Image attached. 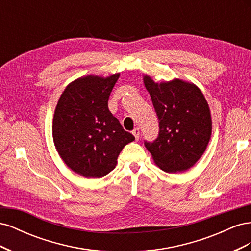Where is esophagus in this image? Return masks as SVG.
<instances>
[{
  "label": "esophagus",
  "instance_id": "34e87169",
  "mask_svg": "<svg viewBox=\"0 0 251 251\" xmlns=\"http://www.w3.org/2000/svg\"><path fill=\"white\" fill-rule=\"evenodd\" d=\"M132 134L134 135L135 139H136V140H138V139H139V135H140V130H139L138 127H135L134 130L132 131Z\"/></svg>",
  "mask_w": 251,
  "mask_h": 251
}]
</instances>
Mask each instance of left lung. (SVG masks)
Returning <instances> with one entry per match:
<instances>
[{
	"label": "left lung",
	"mask_w": 251,
	"mask_h": 251,
	"mask_svg": "<svg viewBox=\"0 0 251 251\" xmlns=\"http://www.w3.org/2000/svg\"><path fill=\"white\" fill-rule=\"evenodd\" d=\"M144 85L159 123L157 138L144 140V146L164 172L188 170L203 155L211 135L206 100L193 83L179 79L155 83L144 76Z\"/></svg>",
	"instance_id": "8db88e82"
}]
</instances>
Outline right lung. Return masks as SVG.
I'll list each match as a JSON object with an SVG mask.
<instances>
[{
    "label": "right lung",
    "mask_w": 251,
    "mask_h": 251,
    "mask_svg": "<svg viewBox=\"0 0 251 251\" xmlns=\"http://www.w3.org/2000/svg\"><path fill=\"white\" fill-rule=\"evenodd\" d=\"M119 77L87 76L68 86L53 118V140L69 168L86 178H101L115 169L117 157L135 137L108 108Z\"/></svg>",
    "instance_id": "1"
}]
</instances>
